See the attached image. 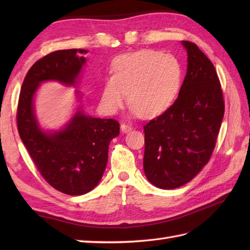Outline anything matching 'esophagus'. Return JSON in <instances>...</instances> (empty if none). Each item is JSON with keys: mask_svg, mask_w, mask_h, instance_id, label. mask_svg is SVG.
<instances>
[{"mask_svg": "<svg viewBox=\"0 0 250 250\" xmlns=\"http://www.w3.org/2000/svg\"><path fill=\"white\" fill-rule=\"evenodd\" d=\"M120 128H121V130H122V132H124V133H126V132H130L132 130V125H128V124H125V122H122V124L120 125Z\"/></svg>", "mask_w": 250, "mask_h": 250, "instance_id": "34e87169", "label": "esophagus"}]
</instances>
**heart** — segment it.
Returning a JSON list of instances; mask_svg holds the SVG:
<instances>
[{
	"mask_svg": "<svg viewBox=\"0 0 250 250\" xmlns=\"http://www.w3.org/2000/svg\"><path fill=\"white\" fill-rule=\"evenodd\" d=\"M183 66L173 55L142 49L116 58L113 75L102 90L105 109L115 114L124 106L126 92L132 114L155 117L166 111L182 87Z\"/></svg>",
	"mask_w": 250,
	"mask_h": 250,
	"instance_id": "1",
	"label": "heart"
}]
</instances>
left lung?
<instances>
[{
	"label": "left lung",
	"mask_w": 250,
	"mask_h": 250,
	"mask_svg": "<svg viewBox=\"0 0 250 250\" xmlns=\"http://www.w3.org/2000/svg\"><path fill=\"white\" fill-rule=\"evenodd\" d=\"M187 49V74L178 98L144 125V171L161 189H174L195 177L213 153L225 101L215 66L192 42Z\"/></svg>",
	"instance_id": "left-lung-1"
}]
</instances>
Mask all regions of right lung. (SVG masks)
Returning a JSON list of instances; mask_svg holds the SVG:
<instances>
[{"instance_id": "obj_1", "label": "right lung", "mask_w": 250, "mask_h": 250, "mask_svg": "<svg viewBox=\"0 0 250 250\" xmlns=\"http://www.w3.org/2000/svg\"><path fill=\"white\" fill-rule=\"evenodd\" d=\"M86 52L57 50L36 61L21 86L16 117L20 139L36 168L51 187L68 195L84 194L99 184L107 164L109 143L119 135V122L93 118L79 109L64 129L45 133L35 119L33 98L42 82L75 83Z\"/></svg>"}]
</instances>
